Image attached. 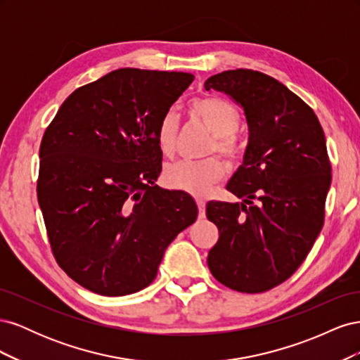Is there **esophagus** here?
I'll return each mask as SVG.
<instances>
[{"label": "esophagus", "instance_id": "obj_1", "mask_svg": "<svg viewBox=\"0 0 360 360\" xmlns=\"http://www.w3.org/2000/svg\"><path fill=\"white\" fill-rule=\"evenodd\" d=\"M195 201H197V205H198L200 217H204V214H205V201L201 197H197V198H195Z\"/></svg>", "mask_w": 360, "mask_h": 360}]
</instances>
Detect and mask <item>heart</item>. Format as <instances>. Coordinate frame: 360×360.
Segmentation results:
<instances>
[{"instance_id":"b5f03b06","label":"heart","mask_w":360,"mask_h":360,"mask_svg":"<svg viewBox=\"0 0 360 360\" xmlns=\"http://www.w3.org/2000/svg\"><path fill=\"white\" fill-rule=\"evenodd\" d=\"M188 112L213 135L209 153L217 151L231 163L240 159L242 147L236 132L240 127L242 117L233 103L216 96L198 97L188 105ZM179 132L180 123L177 114L172 111L163 114L156 127V141L163 156L171 158L176 153ZM224 174L225 167L221 159L212 156L200 162L181 160L172 163L163 172V179L172 189L201 197L224 177Z\"/></svg>"}]
</instances>
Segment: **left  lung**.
Instances as JSON below:
<instances>
[{"label": "left lung", "instance_id": "8db88e82", "mask_svg": "<svg viewBox=\"0 0 360 360\" xmlns=\"http://www.w3.org/2000/svg\"><path fill=\"white\" fill-rule=\"evenodd\" d=\"M204 86L240 103L249 126L243 165L226 184L245 202H207L219 230L207 264L228 288L264 292L299 269L323 228L332 181L323 127L309 105L261 72L226 70Z\"/></svg>", "mask_w": 360, "mask_h": 360}]
</instances>
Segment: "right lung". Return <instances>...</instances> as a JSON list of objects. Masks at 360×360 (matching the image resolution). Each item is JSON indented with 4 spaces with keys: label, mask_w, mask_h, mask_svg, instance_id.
Here are the masks:
<instances>
[{
    "label": "right lung",
    "mask_w": 360,
    "mask_h": 360,
    "mask_svg": "<svg viewBox=\"0 0 360 360\" xmlns=\"http://www.w3.org/2000/svg\"><path fill=\"white\" fill-rule=\"evenodd\" d=\"M193 75L118 69L79 86L40 144L37 200L52 254L79 285L126 296L150 285L197 204L156 180L160 117Z\"/></svg>",
    "instance_id": "obj_1"
}]
</instances>
